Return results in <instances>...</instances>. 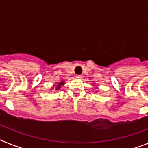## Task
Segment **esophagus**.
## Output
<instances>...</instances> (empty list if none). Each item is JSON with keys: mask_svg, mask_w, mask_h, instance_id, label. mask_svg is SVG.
Masks as SVG:
<instances>
[{"mask_svg": "<svg viewBox=\"0 0 148 148\" xmlns=\"http://www.w3.org/2000/svg\"><path fill=\"white\" fill-rule=\"evenodd\" d=\"M75 77H76L77 78H82V76L81 75H75Z\"/></svg>", "mask_w": 148, "mask_h": 148, "instance_id": "1", "label": "esophagus"}]
</instances>
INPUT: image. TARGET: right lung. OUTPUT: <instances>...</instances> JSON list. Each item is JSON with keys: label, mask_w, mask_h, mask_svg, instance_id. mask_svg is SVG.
<instances>
[{"label": "right lung", "mask_w": 148, "mask_h": 148, "mask_svg": "<svg viewBox=\"0 0 148 148\" xmlns=\"http://www.w3.org/2000/svg\"><path fill=\"white\" fill-rule=\"evenodd\" d=\"M64 84V82H59V83L58 84V85H56V90H60V88H61V85H63V84Z\"/></svg>", "instance_id": "obj_1"}]
</instances>
